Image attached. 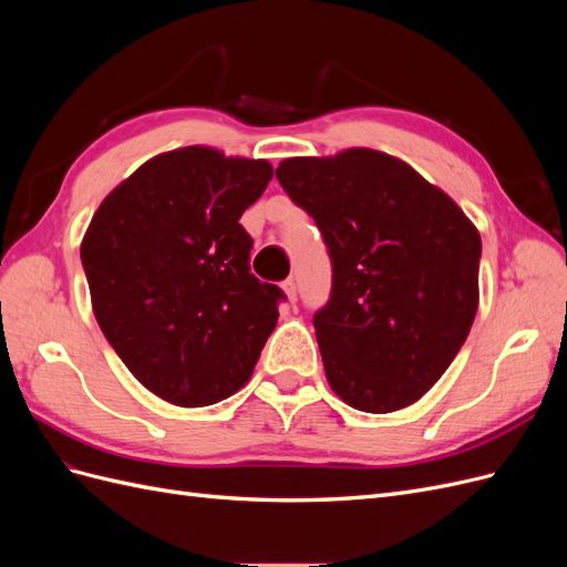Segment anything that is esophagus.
<instances>
[{
	"instance_id": "esophagus-1",
	"label": "esophagus",
	"mask_w": 567,
	"mask_h": 567,
	"mask_svg": "<svg viewBox=\"0 0 567 567\" xmlns=\"http://www.w3.org/2000/svg\"><path fill=\"white\" fill-rule=\"evenodd\" d=\"M281 288H284V293H286V298H288V302H296V281L293 279H286L284 284H281Z\"/></svg>"
}]
</instances>
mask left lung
Segmentation results:
<instances>
[{
    "label": "left lung",
    "instance_id": "1",
    "mask_svg": "<svg viewBox=\"0 0 567 567\" xmlns=\"http://www.w3.org/2000/svg\"><path fill=\"white\" fill-rule=\"evenodd\" d=\"M277 179L329 248L331 298L315 315L329 385L369 414L414 404L477 312L473 221L414 167L371 148L288 158Z\"/></svg>",
    "mask_w": 567,
    "mask_h": 567
}]
</instances>
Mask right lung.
<instances>
[{"mask_svg": "<svg viewBox=\"0 0 567 567\" xmlns=\"http://www.w3.org/2000/svg\"><path fill=\"white\" fill-rule=\"evenodd\" d=\"M271 173L208 146L161 153L113 188L82 238L101 331L165 402L227 400L277 326L286 296L250 274L252 238L238 225Z\"/></svg>", "mask_w": 567, "mask_h": 567, "instance_id": "obj_1", "label": "right lung"}]
</instances>
